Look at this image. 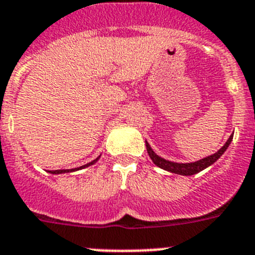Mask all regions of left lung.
Returning <instances> with one entry per match:
<instances>
[{
    "label": "left lung",
    "mask_w": 255,
    "mask_h": 255,
    "mask_svg": "<svg viewBox=\"0 0 255 255\" xmlns=\"http://www.w3.org/2000/svg\"><path fill=\"white\" fill-rule=\"evenodd\" d=\"M232 137H234V133L229 137V140L226 141L225 145H223L218 151L209 155V156H207V158H203L200 159V160L192 161V163H176V161L167 160V159L159 156V155L151 149V146L149 145L147 141H145V142H146V150H147V154H149L150 159H151L152 163H154L155 165H158V167L161 168V169L168 170V172H170V173L181 174V176H192V174L199 173V172H201V170H204L205 168L214 164V163H216L221 156H222L223 152L227 150V147H229L230 143H231L232 141Z\"/></svg>",
    "instance_id": "1"
}]
</instances>
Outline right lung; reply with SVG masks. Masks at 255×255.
Returning <instances> with one entry per match:
<instances>
[{"label": "right lung", "instance_id": "obj_1", "mask_svg": "<svg viewBox=\"0 0 255 255\" xmlns=\"http://www.w3.org/2000/svg\"><path fill=\"white\" fill-rule=\"evenodd\" d=\"M99 159H100V156H99V158L95 159V160H92V161H90V163H87V164L82 165V167H79V168H73V169H56V170H48V172H50V173H52V174H61V173H68V172H74V170L83 169V168H87V167H90V165L95 164V163H96V161L99 160Z\"/></svg>", "mask_w": 255, "mask_h": 255}]
</instances>
